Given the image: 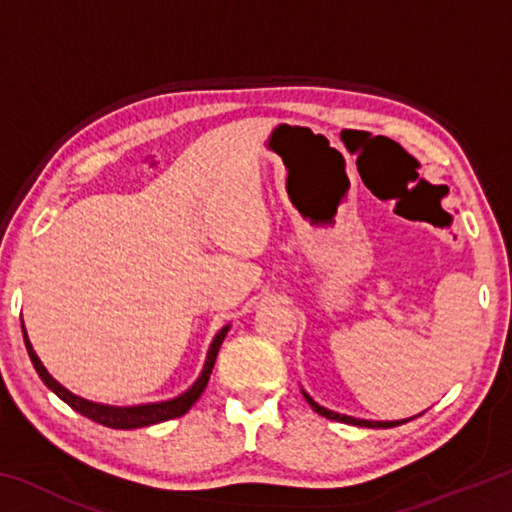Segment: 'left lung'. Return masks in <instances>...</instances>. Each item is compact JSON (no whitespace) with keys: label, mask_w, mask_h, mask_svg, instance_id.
<instances>
[{"label":"left lung","mask_w":512,"mask_h":512,"mask_svg":"<svg viewBox=\"0 0 512 512\" xmlns=\"http://www.w3.org/2000/svg\"><path fill=\"white\" fill-rule=\"evenodd\" d=\"M302 395H305V400L309 402V406L311 409H314L318 415H323V418H327V420H336V422H345V424H357V427H368V429H388V427H397V424H404V422H409V420H393V422H377V420H359V418H350V415H341V413H336V411H329V409H325V406H320V404H316L314 400H311V397L302 391ZM422 415V413H420Z\"/></svg>","instance_id":"obj_1"}]
</instances>
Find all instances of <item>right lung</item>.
Wrapping results in <instances>:
<instances>
[{
    "label": "right lung",
    "mask_w": 512,
    "mask_h": 512,
    "mask_svg": "<svg viewBox=\"0 0 512 512\" xmlns=\"http://www.w3.org/2000/svg\"><path fill=\"white\" fill-rule=\"evenodd\" d=\"M228 329H230V325H225L221 332L214 336L210 350H207V359H205L201 377L194 381L192 388H187L183 395L173 397V400H167V402H151V404H137V406L97 404V402L83 400V397L69 393L67 388L60 386L58 381L49 375L47 368L42 366V361L38 359L36 350L31 348V341H29L27 329H24V325H22V334H24V345H27L31 363L40 375V379L45 381V386L49 388V391H54L60 397V400L72 406L76 413H81V415H85V418H90V420L99 422V424H103V427H110V429H140V427H149V424H158V422H164V420L180 418V415H185L189 409H192L194 402L205 391L207 381H210L216 354H219V348H221V343L225 339V334H228Z\"/></svg>",
    "instance_id": "right-lung-1"
}]
</instances>
